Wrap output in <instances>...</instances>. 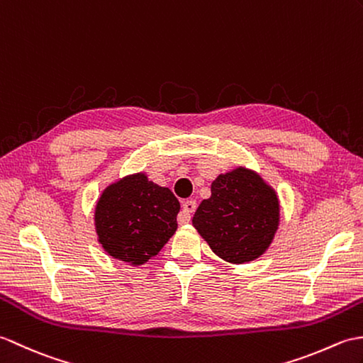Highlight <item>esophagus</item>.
<instances>
[{
    "mask_svg": "<svg viewBox=\"0 0 363 363\" xmlns=\"http://www.w3.org/2000/svg\"><path fill=\"white\" fill-rule=\"evenodd\" d=\"M196 208H197L196 200H186V202H183L182 211H180L179 217H177L179 223H188L191 220V214L196 211Z\"/></svg>",
    "mask_w": 363,
    "mask_h": 363,
    "instance_id": "1",
    "label": "esophagus"
}]
</instances>
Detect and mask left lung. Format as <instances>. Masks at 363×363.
I'll return each instance as SVG.
<instances>
[{
    "label": "left lung",
    "mask_w": 363,
    "mask_h": 363,
    "mask_svg": "<svg viewBox=\"0 0 363 363\" xmlns=\"http://www.w3.org/2000/svg\"><path fill=\"white\" fill-rule=\"evenodd\" d=\"M278 223L277 192L245 167L217 177L211 197L192 217V225L213 252L233 264L259 257L275 238Z\"/></svg>",
    "instance_id": "obj_1"
}]
</instances>
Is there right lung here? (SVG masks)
Instances as JSON below:
<instances>
[{
    "label": "right lung",
    "instance_id": "right-lung-1",
    "mask_svg": "<svg viewBox=\"0 0 363 363\" xmlns=\"http://www.w3.org/2000/svg\"><path fill=\"white\" fill-rule=\"evenodd\" d=\"M179 211L171 189L144 174L128 175L102 192L94 211L96 233L110 256L141 265L172 238Z\"/></svg>",
    "mask_w": 363,
    "mask_h": 363
}]
</instances>
